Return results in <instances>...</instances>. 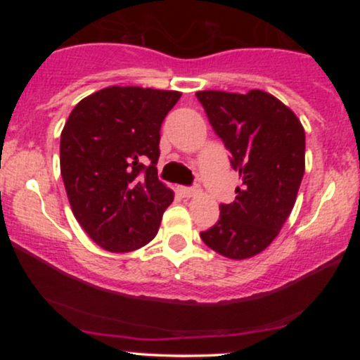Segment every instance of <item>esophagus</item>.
Instances as JSON below:
<instances>
[{
	"label": "esophagus",
	"instance_id": "1",
	"mask_svg": "<svg viewBox=\"0 0 360 360\" xmlns=\"http://www.w3.org/2000/svg\"><path fill=\"white\" fill-rule=\"evenodd\" d=\"M198 191H200L198 188H188V186H181L179 188L181 196H184V198H191V196H194V194H198Z\"/></svg>",
	"mask_w": 360,
	"mask_h": 360
}]
</instances>
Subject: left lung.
<instances>
[{"label": "left lung", "mask_w": 360, "mask_h": 360, "mask_svg": "<svg viewBox=\"0 0 360 360\" xmlns=\"http://www.w3.org/2000/svg\"><path fill=\"white\" fill-rule=\"evenodd\" d=\"M196 96L242 179L235 201L220 205V220L200 233L201 240L229 259L254 257L278 237L295 206L304 174L303 125L266 91Z\"/></svg>", "instance_id": "1"}]
</instances>
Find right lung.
<instances>
[{
	"label": "right lung",
	"instance_id": "1",
	"mask_svg": "<svg viewBox=\"0 0 360 360\" xmlns=\"http://www.w3.org/2000/svg\"><path fill=\"white\" fill-rule=\"evenodd\" d=\"M179 91L111 86L74 106L60 134V174L84 232L110 252L157 235L174 193L157 177L160 127Z\"/></svg>",
	"mask_w": 360,
	"mask_h": 360
}]
</instances>
